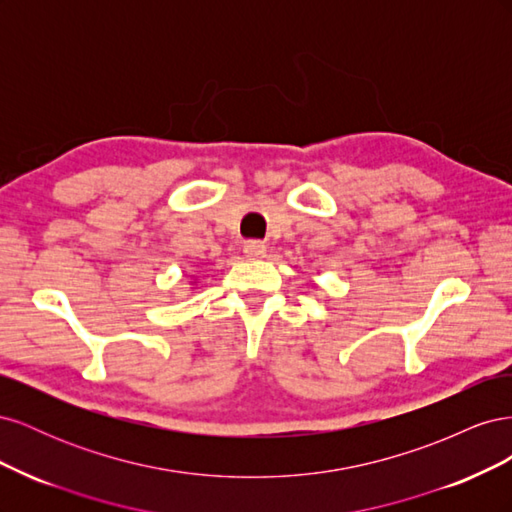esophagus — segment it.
Wrapping results in <instances>:
<instances>
[{
	"instance_id": "esophagus-1",
	"label": "esophagus",
	"mask_w": 512,
	"mask_h": 512,
	"mask_svg": "<svg viewBox=\"0 0 512 512\" xmlns=\"http://www.w3.org/2000/svg\"><path fill=\"white\" fill-rule=\"evenodd\" d=\"M243 254L250 260H260V258L267 256V245L260 243V241H247L243 245Z\"/></svg>"
}]
</instances>
